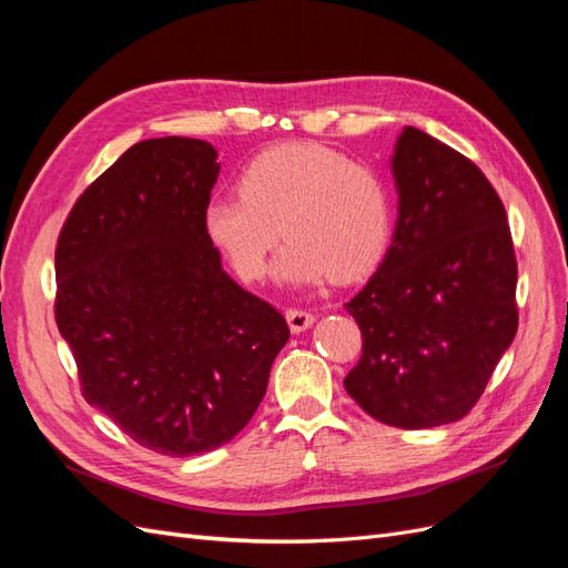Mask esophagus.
I'll use <instances>...</instances> for the list:
<instances>
[{
	"label": "esophagus",
	"mask_w": 568,
	"mask_h": 568,
	"mask_svg": "<svg viewBox=\"0 0 568 568\" xmlns=\"http://www.w3.org/2000/svg\"><path fill=\"white\" fill-rule=\"evenodd\" d=\"M286 322H288V329L294 334H301L305 329H311L313 322H315V315L303 311V307H288L286 311Z\"/></svg>",
	"instance_id": "34e87169"
}]
</instances>
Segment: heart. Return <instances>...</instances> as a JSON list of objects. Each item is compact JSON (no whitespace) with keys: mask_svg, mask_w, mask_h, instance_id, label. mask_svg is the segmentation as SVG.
Returning a JSON list of instances; mask_svg holds the SVG:
<instances>
[{"mask_svg":"<svg viewBox=\"0 0 568 568\" xmlns=\"http://www.w3.org/2000/svg\"><path fill=\"white\" fill-rule=\"evenodd\" d=\"M201 225L242 280L265 277L282 234L286 244L274 265L282 282H355L386 255L393 199L372 165L329 146L291 142L257 153L239 175V194L205 201Z\"/></svg>","mask_w":568,"mask_h":568,"instance_id":"1","label":"heart"}]
</instances>
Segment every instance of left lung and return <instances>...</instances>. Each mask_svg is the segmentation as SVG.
Listing matches in <instances>:
<instances>
[{"label":"left lung","mask_w":568,"mask_h":568,"mask_svg":"<svg viewBox=\"0 0 568 568\" xmlns=\"http://www.w3.org/2000/svg\"><path fill=\"white\" fill-rule=\"evenodd\" d=\"M398 220L367 286L346 303L363 357L343 386L398 428L462 419L519 326L505 205L459 151L403 128L390 156Z\"/></svg>","instance_id":"left-lung-1"}]
</instances>
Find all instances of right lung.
<instances>
[{"label": "right lung", "instance_id": "add662e5", "mask_svg": "<svg viewBox=\"0 0 568 568\" xmlns=\"http://www.w3.org/2000/svg\"><path fill=\"white\" fill-rule=\"evenodd\" d=\"M203 140L130 146L75 201L57 246V324L84 400L170 457L230 443L261 405L288 326L222 270L201 215Z\"/></svg>", "mask_w": 568, "mask_h": 568}]
</instances>
